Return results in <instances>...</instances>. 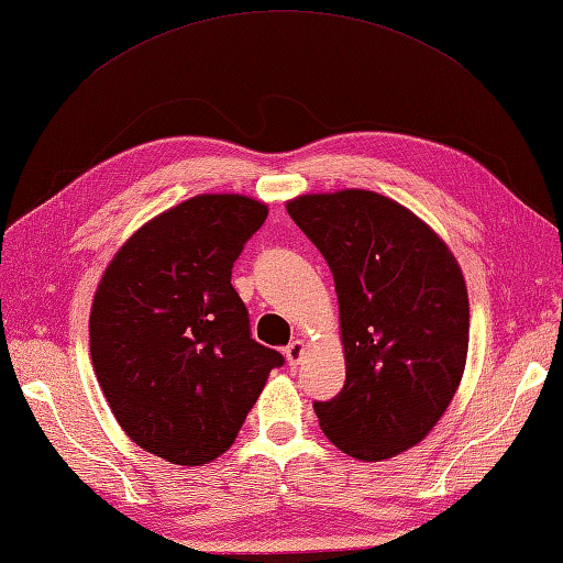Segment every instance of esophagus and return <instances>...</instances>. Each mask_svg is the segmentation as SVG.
<instances>
[{"label":"esophagus","instance_id":"esophagus-1","mask_svg":"<svg viewBox=\"0 0 563 563\" xmlns=\"http://www.w3.org/2000/svg\"><path fill=\"white\" fill-rule=\"evenodd\" d=\"M284 354H286V362H289V366L301 364L303 354H306V342L303 340H291L289 345L284 347Z\"/></svg>","mask_w":563,"mask_h":563}]
</instances>
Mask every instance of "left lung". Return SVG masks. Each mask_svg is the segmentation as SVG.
I'll list each match as a JSON object with an SVG mask.
<instances>
[{
    "label": "left lung",
    "mask_w": 563,
    "mask_h": 563,
    "mask_svg": "<svg viewBox=\"0 0 563 563\" xmlns=\"http://www.w3.org/2000/svg\"><path fill=\"white\" fill-rule=\"evenodd\" d=\"M335 279L345 386L313 410L325 438L362 462L416 446L462 382L468 296L450 247L398 201L366 189L286 203Z\"/></svg>",
    "instance_id": "1"
}]
</instances>
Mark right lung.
<instances>
[{
    "instance_id": "right-lung-1",
    "label": "right lung",
    "mask_w": 563,
    "mask_h": 563,
    "mask_svg": "<svg viewBox=\"0 0 563 563\" xmlns=\"http://www.w3.org/2000/svg\"><path fill=\"white\" fill-rule=\"evenodd\" d=\"M267 218L240 194H199L125 240L89 316L109 408L145 452L179 466L221 456L284 357L250 335L233 262Z\"/></svg>"
}]
</instances>
